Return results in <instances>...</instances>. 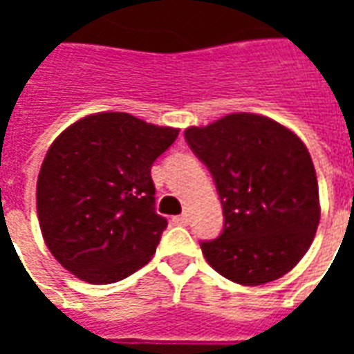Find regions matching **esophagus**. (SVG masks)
I'll return each instance as SVG.
<instances>
[{"label":"esophagus","instance_id":"34e87169","mask_svg":"<svg viewBox=\"0 0 354 354\" xmlns=\"http://www.w3.org/2000/svg\"><path fill=\"white\" fill-rule=\"evenodd\" d=\"M172 222L176 223V225H187V223H189V216L187 214L174 216V218H172Z\"/></svg>","mask_w":354,"mask_h":354}]
</instances>
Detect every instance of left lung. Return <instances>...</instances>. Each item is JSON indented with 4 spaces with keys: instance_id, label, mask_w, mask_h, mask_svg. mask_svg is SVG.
<instances>
[{
    "instance_id": "1",
    "label": "left lung",
    "mask_w": 354,
    "mask_h": 354,
    "mask_svg": "<svg viewBox=\"0 0 354 354\" xmlns=\"http://www.w3.org/2000/svg\"><path fill=\"white\" fill-rule=\"evenodd\" d=\"M184 136L210 170L223 208L220 237L201 243L208 263L245 286L294 269L320 220L319 184L304 142L256 113H230Z\"/></svg>"
}]
</instances>
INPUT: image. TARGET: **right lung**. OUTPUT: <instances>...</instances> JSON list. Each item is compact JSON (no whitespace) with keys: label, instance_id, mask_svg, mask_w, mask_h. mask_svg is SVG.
<instances>
[{"label":"right lung","instance_id":"right-lung-1","mask_svg":"<svg viewBox=\"0 0 354 354\" xmlns=\"http://www.w3.org/2000/svg\"><path fill=\"white\" fill-rule=\"evenodd\" d=\"M178 132L104 111L75 121L50 144L37 176V218L64 269L109 284L151 260L167 227L155 212L151 165Z\"/></svg>","mask_w":354,"mask_h":354}]
</instances>
